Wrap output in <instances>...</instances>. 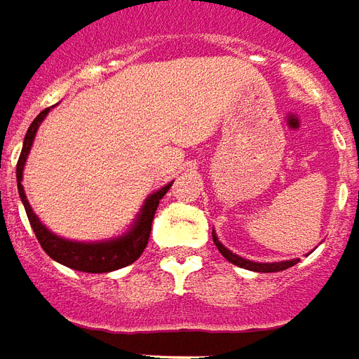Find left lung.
Returning <instances> with one entry per match:
<instances>
[{
  "label": "left lung",
  "mask_w": 359,
  "mask_h": 359,
  "mask_svg": "<svg viewBox=\"0 0 359 359\" xmlns=\"http://www.w3.org/2000/svg\"><path fill=\"white\" fill-rule=\"evenodd\" d=\"M212 241H215V245L218 248V251L222 253V257H226L232 265L241 266V269H248V271H253V273H278V271H286L290 266H294L296 263H299V259H290V261H276V263H257V261H249V259H243V257L236 255L232 253L230 249L224 248L220 240H218V236L212 230Z\"/></svg>",
  "instance_id": "left-lung-1"
}]
</instances>
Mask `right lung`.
<instances>
[{
	"mask_svg": "<svg viewBox=\"0 0 359 359\" xmlns=\"http://www.w3.org/2000/svg\"><path fill=\"white\" fill-rule=\"evenodd\" d=\"M52 108H46L44 111H40L36 119L30 123L29 131L25 135V141H22L21 156H19V162H17V189H19V197H21L22 205H25L29 222L32 226L34 233H36L40 245H42V249H44L48 255L52 257L53 261L69 266V269H75V271H81V273H111V271H118V269L131 265V263H135L141 257V253L147 248L149 236H151L154 212L158 208L160 199L166 195L168 189L172 187L174 182H170L164 187H160V189L151 193L144 199L139 215L135 216L133 224L129 226L127 232H123L121 236L100 241H75L53 233L48 226L42 224V220L32 210L29 199H27L25 187H22V170H25L29 152L32 149V143H34L38 127L44 121L48 111L52 110Z\"/></svg>",
	"mask_w": 359,
	"mask_h": 359,
	"instance_id": "1",
	"label": "right lung"
}]
</instances>
